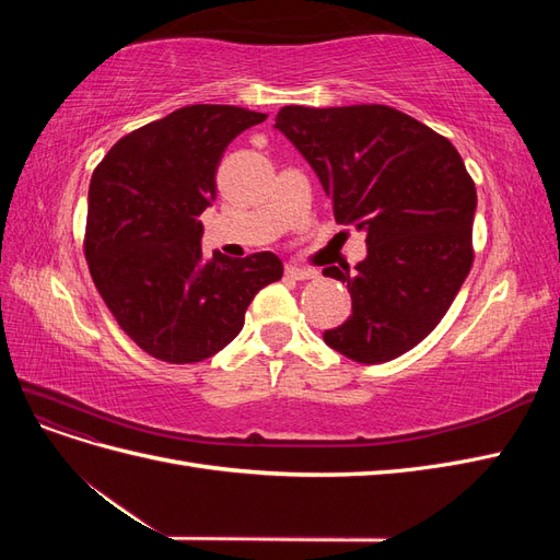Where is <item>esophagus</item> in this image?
<instances>
[{
	"label": "esophagus",
	"mask_w": 560,
	"mask_h": 560,
	"mask_svg": "<svg viewBox=\"0 0 560 560\" xmlns=\"http://www.w3.org/2000/svg\"><path fill=\"white\" fill-rule=\"evenodd\" d=\"M284 273L290 276V278H294V280H311V278H315V270L313 268H303L299 264H287Z\"/></svg>",
	"instance_id": "1"
}]
</instances>
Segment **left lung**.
Returning a JSON list of instances; mask_svg holds the SVG:
<instances>
[{"label": "left lung", "instance_id": "8db88e82", "mask_svg": "<svg viewBox=\"0 0 560 560\" xmlns=\"http://www.w3.org/2000/svg\"><path fill=\"white\" fill-rule=\"evenodd\" d=\"M276 128L311 163L336 222L366 233L352 276L325 268L352 299V315L325 331V343L362 364L409 352L446 315L474 261L477 189L460 154L385 105H290Z\"/></svg>", "mask_w": 560, "mask_h": 560}]
</instances>
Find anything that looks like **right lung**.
<instances>
[{
    "instance_id": "obj_1",
    "label": "right lung",
    "mask_w": 560,
    "mask_h": 560,
    "mask_svg": "<svg viewBox=\"0 0 560 560\" xmlns=\"http://www.w3.org/2000/svg\"><path fill=\"white\" fill-rule=\"evenodd\" d=\"M266 114L191 105L118 140L89 189L86 261L107 308L151 358L191 364L226 348L266 284L282 278L273 252L202 257L200 214L233 138Z\"/></svg>"
}]
</instances>
